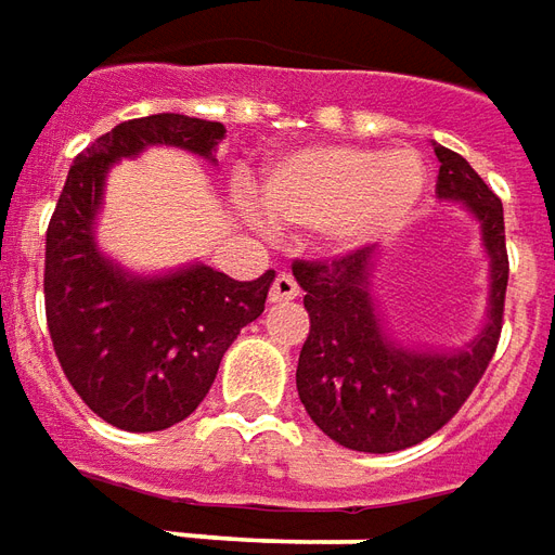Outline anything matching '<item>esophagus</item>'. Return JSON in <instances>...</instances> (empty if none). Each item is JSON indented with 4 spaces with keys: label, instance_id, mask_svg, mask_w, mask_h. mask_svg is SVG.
<instances>
[{
    "label": "esophagus",
    "instance_id": "esophagus-1",
    "mask_svg": "<svg viewBox=\"0 0 555 555\" xmlns=\"http://www.w3.org/2000/svg\"><path fill=\"white\" fill-rule=\"evenodd\" d=\"M293 298H298V284L293 274H286V271H281L278 278H274V284H271V293H269V301H293Z\"/></svg>",
    "mask_w": 555,
    "mask_h": 555
}]
</instances>
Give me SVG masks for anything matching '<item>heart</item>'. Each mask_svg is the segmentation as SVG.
Returning a JSON list of instances; mask_svg holds the SVG:
<instances>
[{
  "label": "heart",
  "mask_w": 555,
  "mask_h": 555,
  "mask_svg": "<svg viewBox=\"0 0 555 555\" xmlns=\"http://www.w3.org/2000/svg\"><path fill=\"white\" fill-rule=\"evenodd\" d=\"M427 191L412 149L313 145L274 160L262 179V211L274 227L325 230L334 245L361 247L395 233Z\"/></svg>",
  "instance_id": "obj_1"
}]
</instances>
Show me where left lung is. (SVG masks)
<instances>
[{
  "instance_id": "left-lung-1",
  "label": "left lung",
  "mask_w": 555,
  "mask_h": 555,
  "mask_svg": "<svg viewBox=\"0 0 555 555\" xmlns=\"http://www.w3.org/2000/svg\"><path fill=\"white\" fill-rule=\"evenodd\" d=\"M434 152L436 194L466 206L481 223L490 259L485 325L466 347H403L385 332L373 298L376 245L328 262H293L310 313V334L298 356V397L322 434L352 451L391 454L434 436L466 403L496 352L508 286L502 203L469 160L446 145L434 143Z\"/></svg>"
}]
</instances>
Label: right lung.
Here are the masks:
<instances>
[{
	"mask_svg": "<svg viewBox=\"0 0 555 555\" xmlns=\"http://www.w3.org/2000/svg\"><path fill=\"white\" fill-rule=\"evenodd\" d=\"M221 121L158 113L116 125L74 158L47 227L44 305L62 371L104 422L152 434L203 403L223 352L266 310L274 271L233 281L203 262L133 274L95 238L113 164L149 145H176L218 164Z\"/></svg>",
	"mask_w": 555,
	"mask_h": 555,
	"instance_id": "1",
	"label": "right lung"
}]
</instances>
